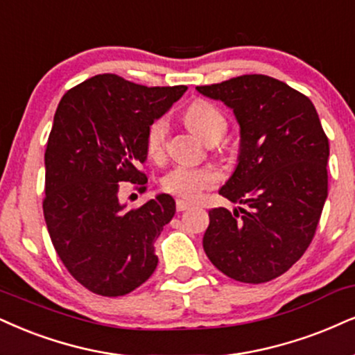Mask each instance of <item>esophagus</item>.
Listing matches in <instances>:
<instances>
[{
  "mask_svg": "<svg viewBox=\"0 0 355 355\" xmlns=\"http://www.w3.org/2000/svg\"><path fill=\"white\" fill-rule=\"evenodd\" d=\"M189 207H191V202H187V200H182V199H178V200H176V209H178V212L186 211V209H189Z\"/></svg>",
  "mask_w": 355,
  "mask_h": 355,
  "instance_id": "obj_1",
  "label": "esophagus"
}]
</instances>
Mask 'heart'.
Wrapping results in <instances>:
<instances>
[{
  "label": "heart",
  "instance_id": "1",
  "mask_svg": "<svg viewBox=\"0 0 355 355\" xmlns=\"http://www.w3.org/2000/svg\"><path fill=\"white\" fill-rule=\"evenodd\" d=\"M186 121L205 141L220 139L227 130V120L216 105L207 100H194L186 110ZM169 120L166 116L151 121L146 131V153L151 159L161 161L166 155ZM217 174L211 168L178 164L163 178V189L184 199H196L200 192L217 184Z\"/></svg>",
  "mask_w": 355,
  "mask_h": 355
}]
</instances>
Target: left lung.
Here are the masks:
<instances>
[{
  "label": "left lung",
  "mask_w": 355,
  "mask_h": 355,
  "mask_svg": "<svg viewBox=\"0 0 355 355\" xmlns=\"http://www.w3.org/2000/svg\"><path fill=\"white\" fill-rule=\"evenodd\" d=\"M198 92L224 102L240 125L237 168L218 194L242 207L209 211L204 252L229 278L270 282L303 257L316 234L329 141L311 100L273 77L240 76Z\"/></svg>",
  "instance_id": "1"
}]
</instances>
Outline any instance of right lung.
<instances>
[{"instance_id":"1","label":"right lung","mask_w":355,"mask_h":355,"mask_svg":"<svg viewBox=\"0 0 355 355\" xmlns=\"http://www.w3.org/2000/svg\"><path fill=\"white\" fill-rule=\"evenodd\" d=\"M186 85L144 87L100 73L59 102L47 139L42 209L69 273L95 295L123 296L156 270L155 240L176 212L169 194L138 209L118 199L121 182L146 191V131Z\"/></svg>"}]
</instances>
